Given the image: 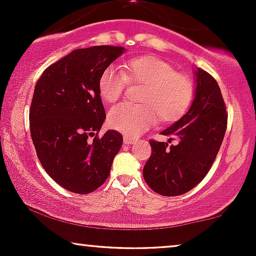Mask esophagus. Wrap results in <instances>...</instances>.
Segmentation results:
<instances>
[{
    "label": "esophagus",
    "mask_w": 256,
    "mask_h": 256,
    "mask_svg": "<svg viewBox=\"0 0 256 256\" xmlns=\"http://www.w3.org/2000/svg\"><path fill=\"white\" fill-rule=\"evenodd\" d=\"M124 144H127V146L134 144V143L138 142V138H132V136H130V135H124Z\"/></svg>",
    "instance_id": "34e87169"
}]
</instances>
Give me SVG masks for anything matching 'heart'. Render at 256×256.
Masks as SVG:
<instances>
[{"label":"heart","mask_w":256,"mask_h":256,"mask_svg":"<svg viewBox=\"0 0 256 256\" xmlns=\"http://www.w3.org/2000/svg\"><path fill=\"white\" fill-rule=\"evenodd\" d=\"M127 84L143 85L138 104H121L108 113V124L126 135L136 136L155 124L180 120L194 100V87L188 76L177 73L170 64L154 56L126 62L121 72L108 66L100 74L98 88L108 104L120 99Z\"/></svg>","instance_id":"heart-1"}]
</instances>
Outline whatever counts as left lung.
Returning a JSON list of instances; mask_svg holds the SVG:
<instances>
[{
  "label": "left lung",
  "mask_w": 256,
  "mask_h": 256,
  "mask_svg": "<svg viewBox=\"0 0 256 256\" xmlns=\"http://www.w3.org/2000/svg\"><path fill=\"white\" fill-rule=\"evenodd\" d=\"M194 79L188 110L160 132L174 136L178 143L169 146L150 140L152 152L143 168L146 183L166 197L186 194L204 180L225 136L227 113L218 82L202 68L194 70Z\"/></svg>",
  "instance_id": "8db88e82"
}]
</instances>
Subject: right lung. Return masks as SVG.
I'll return each instance as SVG.
<instances>
[{
    "mask_svg": "<svg viewBox=\"0 0 256 256\" xmlns=\"http://www.w3.org/2000/svg\"><path fill=\"white\" fill-rule=\"evenodd\" d=\"M124 52L110 45L76 48L48 66L34 86L29 118L38 160L56 183L73 194L100 188L120 152V132L110 129L98 136L106 118L98 82Z\"/></svg>",
    "mask_w": 256,
    "mask_h": 256,
    "instance_id": "add662e5",
    "label": "right lung"
}]
</instances>
